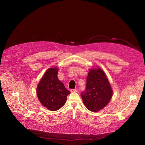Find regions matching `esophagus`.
<instances>
[{"label": "esophagus", "instance_id": "esophagus-1", "mask_svg": "<svg viewBox=\"0 0 145 145\" xmlns=\"http://www.w3.org/2000/svg\"><path fill=\"white\" fill-rule=\"evenodd\" d=\"M70 91H71V92H76L78 91L76 89H72L70 90Z\"/></svg>", "mask_w": 145, "mask_h": 145}]
</instances>
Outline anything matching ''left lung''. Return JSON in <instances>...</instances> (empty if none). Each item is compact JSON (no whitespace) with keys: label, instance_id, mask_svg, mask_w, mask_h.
Listing matches in <instances>:
<instances>
[{"label":"left lung","instance_id":"8db88e82","mask_svg":"<svg viewBox=\"0 0 145 145\" xmlns=\"http://www.w3.org/2000/svg\"><path fill=\"white\" fill-rule=\"evenodd\" d=\"M112 93L103 71L99 67L90 70L87 78L86 90L81 93L86 107L92 112L101 110L108 103Z\"/></svg>","mask_w":145,"mask_h":145}]
</instances>
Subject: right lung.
I'll return each mask as SVG.
<instances>
[{"label": "right lung", "mask_w": 145, "mask_h": 145, "mask_svg": "<svg viewBox=\"0 0 145 145\" xmlns=\"http://www.w3.org/2000/svg\"><path fill=\"white\" fill-rule=\"evenodd\" d=\"M58 69H48L44 74L37 89V96L42 105L50 111L61 108L66 103L70 92L58 79Z\"/></svg>", "instance_id": "1"}]
</instances>
